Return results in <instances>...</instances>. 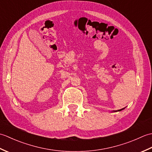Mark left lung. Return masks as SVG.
Returning <instances> with one entry per match:
<instances>
[{"instance_id":"8db88e82","label":"left lung","mask_w":152,"mask_h":152,"mask_svg":"<svg viewBox=\"0 0 152 152\" xmlns=\"http://www.w3.org/2000/svg\"><path fill=\"white\" fill-rule=\"evenodd\" d=\"M124 108H122V109H121V110H115V112H116V111H121V110H124Z\"/></svg>"}]
</instances>
